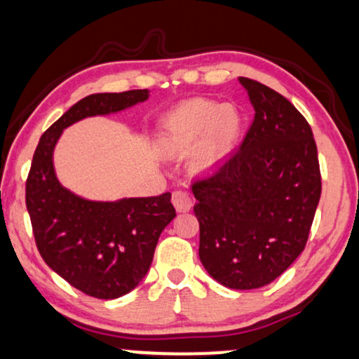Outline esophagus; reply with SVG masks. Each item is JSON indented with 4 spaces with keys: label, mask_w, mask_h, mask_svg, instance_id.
<instances>
[{
    "label": "esophagus",
    "mask_w": 359,
    "mask_h": 359,
    "mask_svg": "<svg viewBox=\"0 0 359 359\" xmlns=\"http://www.w3.org/2000/svg\"><path fill=\"white\" fill-rule=\"evenodd\" d=\"M171 203H173V206L178 212H188L191 206H193L189 194L184 193V191H175L173 198H171Z\"/></svg>",
    "instance_id": "obj_1"
}]
</instances>
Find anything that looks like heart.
Masks as SVG:
<instances>
[{
	"instance_id": "b5f03b06",
	"label": "heart",
	"mask_w": 359,
	"mask_h": 359,
	"mask_svg": "<svg viewBox=\"0 0 359 359\" xmlns=\"http://www.w3.org/2000/svg\"><path fill=\"white\" fill-rule=\"evenodd\" d=\"M241 132L242 115L236 105L191 99L168 114L160 145L170 156H186L198 147L196 165L201 171H208L226 160Z\"/></svg>"
}]
</instances>
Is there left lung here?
<instances>
[{"instance_id":"8db88e82","label":"left lung","mask_w":359,"mask_h":359,"mask_svg":"<svg viewBox=\"0 0 359 359\" xmlns=\"http://www.w3.org/2000/svg\"><path fill=\"white\" fill-rule=\"evenodd\" d=\"M239 82L254 122L239 150L196 181L193 194L204 269L224 287L252 290L276 280L305 249L322 176L304 115L271 87Z\"/></svg>"}]
</instances>
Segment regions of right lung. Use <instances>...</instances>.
I'll use <instances>...</instances> for the list:
<instances>
[{
	"mask_svg": "<svg viewBox=\"0 0 359 359\" xmlns=\"http://www.w3.org/2000/svg\"><path fill=\"white\" fill-rule=\"evenodd\" d=\"M150 90L92 94L46 130L26 181V208L41 257L64 280L95 299L132 292L150 269L160 234L176 211L171 194L90 201L59 183L54 148L64 128L145 102Z\"/></svg>",
	"mask_w": 359,
	"mask_h": 359,
	"instance_id": "add662e5",
	"label": "right lung"
}]
</instances>
